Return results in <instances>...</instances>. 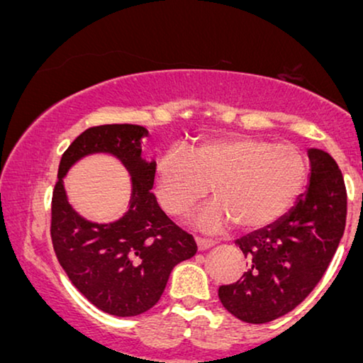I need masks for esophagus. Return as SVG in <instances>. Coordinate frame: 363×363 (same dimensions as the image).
Masks as SVG:
<instances>
[{"instance_id": "1", "label": "esophagus", "mask_w": 363, "mask_h": 363, "mask_svg": "<svg viewBox=\"0 0 363 363\" xmlns=\"http://www.w3.org/2000/svg\"><path fill=\"white\" fill-rule=\"evenodd\" d=\"M216 244L214 242V240H208V239H196V245H198V250L199 252H203V250H208V249H211V247Z\"/></svg>"}]
</instances>
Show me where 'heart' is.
Here are the masks:
<instances>
[{
  "label": "heart",
  "mask_w": 363,
  "mask_h": 363,
  "mask_svg": "<svg viewBox=\"0 0 363 363\" xmlns=\"http://www.w3.org/2000/svg\"><path fill=\"white\" fill-rule=\"evenodd\" d=\"M155 198L173 218L186 216L211 186V204L199 213L204 230L235 223L240 230L267 228L285 214L306 180L301 152L250 135H220L199 143L191 155L164 154L155 165Z\"/></svg>",
  "instance_id": "heart-1"
}]
</instances>
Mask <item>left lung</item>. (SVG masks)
<instances>
[{"label":"left lung","instance_id":"1","mask_svg":"<svg viewBox=\"0 0 363 363\" xmlns=\"http://www.w3.org/2000/svg\"><path fill=\"white\" fill-rule=\"evenodd\" d=\"M309 185L295 206L269 228L235 240L249 260L239 281L219 286L223 306L240 321L285 316L314 290L342 239L347 193L328 152L309 149Z\"/></svg>","mask_w":363,"mask_h":363}]
</instances>
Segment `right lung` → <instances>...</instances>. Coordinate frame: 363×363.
Segmentation results:
<instances>
[{"label": "right lung", "mask_w": 363, "mask_h": 363, "mask_svg": "<svg viewBox=\"0 0 363 363\" xmlns=\"http://www.w3.org/2000/svg\"><path fill=\"white\" fill-rule=\"evenodd\" d=\"M149 133L135 124H104L86 129L62 155L52 194L50 235L57 259L73 286L101 311L138 316L159 301L173 267L196 254L193 235L162 211L152 193L155 162L140 157ZM91 153L114 155L133 182L130 209L114 223L82 218L67 203L63 177Z\"/></svg>", "instance_id": "obj_1"}]
</instances>
